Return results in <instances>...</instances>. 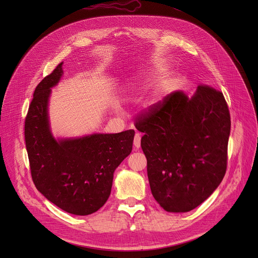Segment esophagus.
Instances as JSON below:
<instances>
[{"label":"esophagus","instance_id":"34e87169","mask_svg":"<svg viewBox=\"0 0 258 258\" xmlns=\"http://www.w3.org/2000/svg\"><path fill=\"white\" fill-rule=\"evenodd\" d=\"M141 145V135L140 134H136L135 135V138H134V147L135 150H139Z\"/></svg>","mask_w":258,"mask_h":258}]
</instances>
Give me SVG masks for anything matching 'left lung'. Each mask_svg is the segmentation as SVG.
I'll return each instance as SVG.
<instances>
[{
    "label": "left lung",
    "instance_id": "8db88e82",
    "mask_svg": "<svg viewBox=\"0 0 258 258\" xmlns=\"http://www.w3.org/2000/svg\"><path fill=\"white\" fill-rule=\"evenodd\" d=\"M144 135L152 194L169 212H187L207 200L227 169L230 112L221 91L200 85L189 99L169 94L135 118Z\"/></svg>",
    "mask_w": 258,
    "mask_h": 258
}]
</instances>
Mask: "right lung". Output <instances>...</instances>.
<instances>
[{"label": "right lung", "mask_w": 258, "mask_h": 258, "mask_svg": "<svg viewBox=\"0 0 258 258\" xmlns=\"http://www.w3.org/2000/svg\"><path fill=\"white\" fill-rule=\"evenodd\" d=\"M60 62L35 88L25 118V142L37 190L63 211L88 215L111 195L115 169L132 152L135 131L94 134L56 141L52 137L47 105L62 74Z\"/></svg>", "instance_id": "add662e5"}]
</instances>
